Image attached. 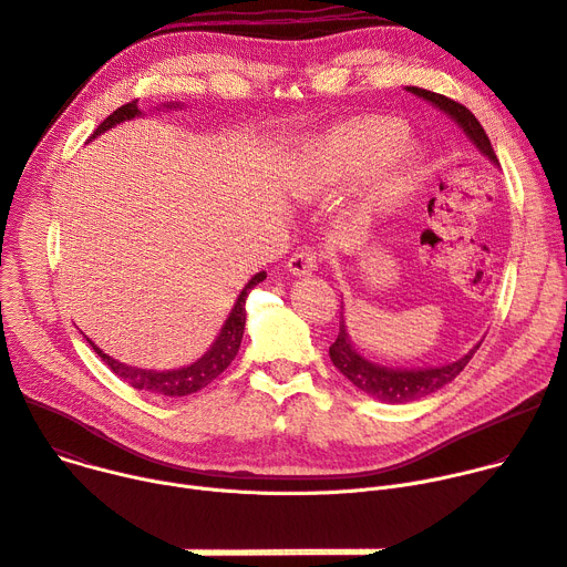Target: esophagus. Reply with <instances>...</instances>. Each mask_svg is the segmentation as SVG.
Masks as SVG:
<instances>
[{"label":"esophagus","instance_id":"1","mask_svg":"<svg viewBox=\"0 0 567 567\" xmlns=\"http://www.w3.org/2000/svg\"><path fill=\"white\" fill-rule=\"evenodd\" d=\"M288 270L295 277H307L313 275L318 270V256L311 249H301L295 256H290L288 260Z\"/></svg>","mask_w":567,"mask_h":567}]
</instances>
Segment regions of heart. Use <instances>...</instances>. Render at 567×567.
<instances>
[{
  "label": "heart",
  "mask_w": 567,
  "mask_h": 567,
  "mask_svg": "<svg viewBox=\"0 0 567 567\" xmlns=\"http://www.w3.org/2000/svg\"><path fill=\"white\" fill-rule=\"evenodd\" d=\"M400 126L383 117H359L331 126L303 143L288 169V190L301 202L320 199L365 172L354 197V217L372 223L411 193L422 152L400 136Z\"/></svg>",
  "instance_id": "b5f03b06"
}]
</instances>
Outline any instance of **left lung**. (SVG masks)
<instances>
[{
    "label": "left lung",
    "instance_id": "left-lung-1",
    "mask_svg": "<svg viewBox=\"0 0 567 567\" xmlns=\"http://www.w3.org/2000/svg\"><path fill=\"white\" fill-rule=\"evenodd\" d=\"M404 91H409L411 95L424 100L433 109L445 113L465 134V138L478 150V154L486 156L493 165L499 167V161L495 156V150H493L486 132H484V126L478 124V120L472 115L470 109H465L463 104H458L445 95L417 89V85H406ZM478 344H482V340H478L472 350L467 354H463L461 359L443 363V365H431V368L383 365V363H377L359 352V347L354 344L350 331H347L344 303H342L340 307V331H338L336 342L329 347V357H331V363L347 379H350L361 390V393L370 395L372 400L385 402V404H406V402L422 400V398L435 393V390H441L443 385H447L450 381H454L456 374L470 363L472 354L478 350Z\"/></svg>",
    "mask_w": 567,
    "mask_h": 567
}]
</instances>
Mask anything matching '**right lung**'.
I'll return each instance as SVG.
<instances>
[{
	"mask_svg": "<svg viewBox=\"0 0 567 567\" xmlns=\"http://www.w3.org/2000/svg\"><path fill=\"white\" fill-rule=\"evenodd\" d=\"M184 104L182 102H163L161 106H156L154 111H177L182 109ZM145 113L136 106V102L132 104H124L120 106L117 111H113L97 128L95 134L91 136V141H95L97 136L106 134L109 128L117 126L120 122H126V120H134V117H143ZM268 275L266 272H256L247 284L245 288L240 290L238 299L234 301V309L231 313L227 316L220 333L215 336V340L210 342L208 350L197 359L193 361L190 365H184V368H174V370H145V368H136V365H126L109 354H104L100 347L85 336V340L91 342L93 350L102 357V361L126 383H132L134 388L138 390H150V393H156V395H165V398H186V395H193L197 393V390L206 388L213 379L220 377L229 365L231 361L236 359L238 350H240V340H243V333H245V320H247V313H245V299L247 295L251 292L254 286H258L260 281H264Z\"/></svg>",
	"mask_w": 567,
	"mask_h": 567,
	"instance_id": "add662e5",
	"label": "right lung"
}]
</instances>
